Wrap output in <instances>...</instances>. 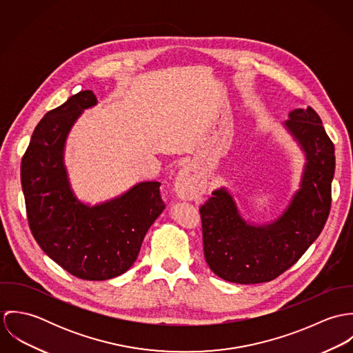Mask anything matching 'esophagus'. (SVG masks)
Masks as SVG:
<instances>
[{"instance_id":"1","label":"esophagus","mask_w":353,"mask_h":353,"mask_svg":"<svg viewBox=\"0 0 353 353\" xmlns=\"http://www.w3.org/2000/svg\"><path fill=\"white\" fill-rule=\"evenodd\" d=\"M197 190V182L193 178L192 172L188 168H183L178 172V176L174 182V192L179 199H189Z\"/></svg>"}]
</instances>
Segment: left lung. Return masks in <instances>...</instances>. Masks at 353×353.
Listing matches in <instances>:
<instances>
[{
    "label": "left lung",
    "mask_w": 353,
    "mask_h": 353,
    "mask_svg": "<svg viewBox=\"0 0 353 353\" xmlns=\"http://www.w3.org/2000/svg\"><path fill=\"white\" fill-rule=\"evenodd\" d=\"M288 118L283 126L301 147L305 163L299 189L285 210L270 223H250L225 188L214 190L200 208L206 263L225 281H272L302 256L327 220L334 145L311 107L295 108Z\"/></svg>",
    "instance_id": "8db88e82"
}]
</instances>
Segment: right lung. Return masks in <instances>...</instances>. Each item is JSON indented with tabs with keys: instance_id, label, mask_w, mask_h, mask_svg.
Wrapping results in <instances>:
<instances>
[{
	"instance_id": "right-lung-1",
	"label": "right lung",
	"mask_w": 353,
	"mask_h": 353,
	"mask_svg": "<svg viewBox=\"0 0 353 353\" xmlns=\"http://www.w3.org/2000/svg\"><path fill=\"white\" fill-rule=\"evenodd\" d=\"M97 104V97L87 90L49 111L21 160V188L37 243L66 272L90 281L129 270L164 209L156 181L136 183L97 205L76 197L63 160L65 144L83 111Z\"/></svg>"
}]
</instances>
